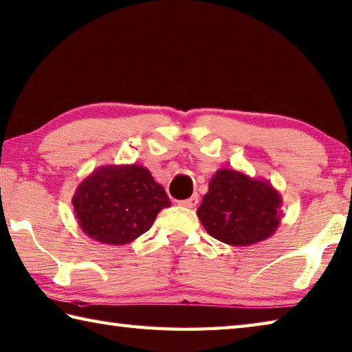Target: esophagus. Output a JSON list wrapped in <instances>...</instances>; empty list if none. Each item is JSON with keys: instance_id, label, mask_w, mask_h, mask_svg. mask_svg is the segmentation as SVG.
<instances>
[{"instance_id": "obj_1", "label": "esophagus", "mask_w": 352, "mask_h": 352, "mask_svg": "<svg viewBox=\"0 0 352 352\" xmlns=\"http://www.w3.org/2000/svg\"><path fill=\"white\" fill-rule=\"evenodd\" d=\"M197 204H198V195L197 194L192 195L188 199H183V201H180V206H183V208H186V209H194Z\"/></svg>"}]
</instances>
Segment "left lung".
<instances>
[{
    "mask_svg": "<svg viewBox=\"0 0 352 352\" xmlns=\"http://www.w3.org/2000/svg\"><path fill=\"white\" fill-rule=\"evenodd\" d=\"M282 197L274 186L241 170L218 169L197 215L224 244L247 247L270 238L280 226Z\"/></svg>",
    "mask_w": 352,
    "mask_h": 352,
    "instance_id": "1",
    "label": "left lung"
}]
</instances>
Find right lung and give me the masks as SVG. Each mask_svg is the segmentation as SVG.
<instances>
[{"mask_svg": "<svg viewBox=\"0 0 352 352\" xmlns=\"http://www.w3.org/2000/svg\"><path fill=\"white\" fill-rule=\"evenodd\" d=\"M80 230L108 245L133 243L170 208L163 186L142 164H103L79 183L73 195Z\"/></svg>", "mask_w": 352, "mask_h": 352, "instance_id": "1", "label": "right lung"}]
</instances>
